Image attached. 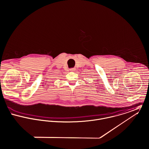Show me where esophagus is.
Returning a JSON list of instances; mask_svg holds the SVG:
<instances>
[{"mask_svg":"<svg viewBox=\"0 0 149 149\" xmlns=\"http://www.w3.org/2000/svg\"><path fill=\"white\" fill-rule=\"evenodd\" d=\"M75 68H70V71H75Z\"/></svg>","mask_w":149,"mask_h":149,"instance_id":"obj_1","label":"esophagus"}]
</instances>
